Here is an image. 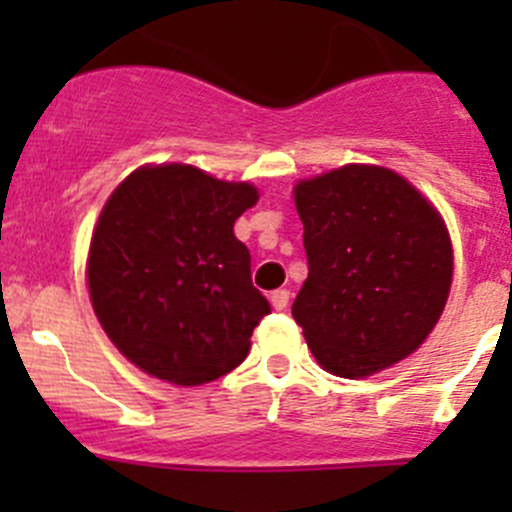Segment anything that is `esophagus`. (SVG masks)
Wrapping results in <instances>:
<instances>
[{
	"label": "esophagus",
	"mask_w": 512,
	"mask_h": 512,
	"mask_svg": "<svg viewBox=\"0 0 512 512\" xmlns=\"http://www.w3.org/2000/svg\"><path fill=\"white\" fill-rule=\"evenodd\" d=\"M270 302L275 309H287L289 304V289H275V292L270 294Z\"/></svg>",
	"instance_id": "obj_1"
}]
</instances>
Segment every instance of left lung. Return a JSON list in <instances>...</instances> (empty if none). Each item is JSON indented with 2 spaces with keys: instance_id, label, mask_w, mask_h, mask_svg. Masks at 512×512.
<instances>
[{
  "instance_id": "left-lung-1",
  "label": "left lung",
  "mask_w": 512,
  "mask_h": 512,
  "mask_svg": "<svg viewBox=\"0 0 512 512\" xmlns=\"http://www.w3.org/2000/svg\"><path fill=\"white\" fill-rule=\"evenodd\" d=\"M309 275L292 304L314 359L344 379L414 354L446 307L451 237L399 173L344 165L294 185Z\"/></svg>"
}]
</instances>
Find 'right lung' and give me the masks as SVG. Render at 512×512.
I'll return each mask as SVG.
<instances>
[{
	"label": "right lung",
	"instance_id": "obj_1",
	"mask_svg": "<svg viewBox=\"0 0 512 512\" xmlns=\"http://www.w3.org/2000/svg\"><path fill=\"white\" fill-rule=\"evenodd\" d=\"M257 198L255 185L183 163L143 165L113 190L86 277L103 332L131 364L178 386L242 364L270 314L252 287L250 250L232 232Z\"/></svg>",
	"mask_w": 512,
	"mask_h": 512
}]
</instances>
